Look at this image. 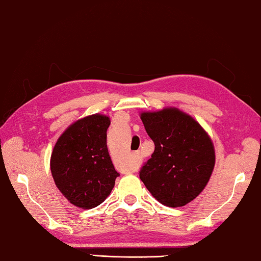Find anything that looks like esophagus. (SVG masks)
Returning <instances> with one entry per match:
<instances>
[{
    "label": "esophagus",
    "mask_w": 261,
    "mask_h": 261,
    "mask_svg": "<svg viewBox=\"0 0 261 261\" xmlns=\"http://www.w3.org/2000/svg\"><path fill=\"white\" fill-rule=\"evenodd\" d=\"M133 157H134V161H133V164H132V166H130V170H135L136 168V166H138V164H139V162H140V157H139V152H134V154H133Z\"/></svg>",
    "instance_id": "obj_1"
}]
</instances>
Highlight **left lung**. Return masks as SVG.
I'll return each mask as SVG.
<instances>
[{
    "label": "left lung",
    "instance_id": "1",
    "mask_svg": "<svg viewBox=\"0 0 261 261\" xmlns=\"http://www.w3.org/2000/svg\"><path fill=\"white\" fill-rule=\"evenodd\" d=\"M154 143L140 179L158 202L185 206L202 193L211 177L216 153L211 139L189 114L176 108L141 113Z\"/></svg>",
    "mask_w": 261,
    "mask_h": 261
}]
</instances>
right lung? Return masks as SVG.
Wrapping results in <instances>:
<instances>
[{
	"label": "right lung",
	"instance_id": "right-lung-1",
	"mask_svg": "<svg viewBox=\"0 0 261 261\" xmlns=\"http://www.w3.org/2000/svg\"><path fill=\"white\" fill-rule=\"evenodd\" d=\"M109 126L110 118L103 114L79 119L54 147L50 158L54 181L64 197L77 207L98 206L119 176L108 151Z\"/></svg>",
	"mask_w": 261,
	"mask_h": 261
}]
</instances>
